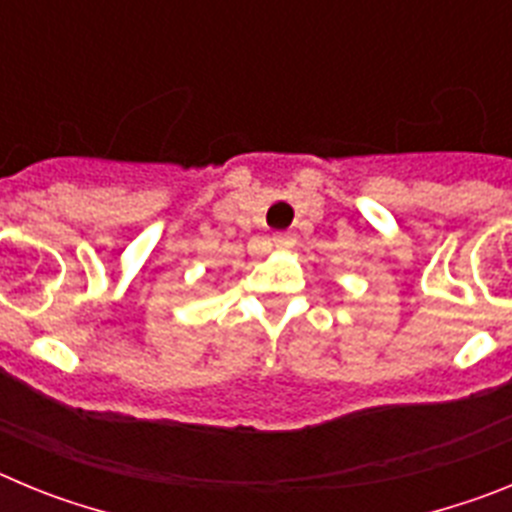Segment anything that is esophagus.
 Returning a JSON list of instances; mask_svg holds the SVG:
<instances>
[{"label": "esophagus", "instance_id": "1", "mask_svg": "<svg viewBox=\"0 0 512 512\" xmlns=\"http://www.w3.org/2000/svg\"><path fill=\"white\" fill-rule=\"evenodd\" d=\"M271 246H274V248H292V246H295V235L274 233V235H271Z\"/></svg>", "mask_w": 512, "mask_h": 512}]
</instances>
